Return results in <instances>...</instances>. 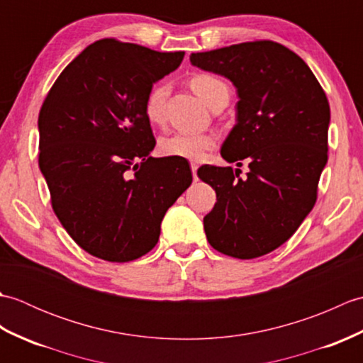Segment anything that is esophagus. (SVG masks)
Here are the masks:
<instances>
[{
    "label": "esophagus",
    "instance_id": "34e87169",
    "mask_svg": "<svg viewBox=\"0 0 363 363\" xmlns=\"http://www.w3.org/2000/svg\"><path fill=\"white\" fill-rule=\"evenodd\" d=\"M196 172H198V165H196V164H191V173H194V179H195V181L198 179Z\"/></svg>",
    "mask_w": 363,
    "mask_h": 363
}]
</instances>
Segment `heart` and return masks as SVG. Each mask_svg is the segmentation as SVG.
Wrapping results in <instances>:
<instances>
[{
	"mask_svg": "<svg viewBox=\"0 0 363 363\" xmlns=\"http://www.w3.org/2000/svg\"><path fill=\"white\" fill-rule=\"evenodd\" d=\"M190 89L213 109L215 106L229 101V86L211 73H198L190 78ZM168 95L167 84L154 86L145 101V115L152 125H160L165 118V99ZM217 143L213 134H182L165 135L159 140V151L167 157L199 160Z\"/></svg>",
	"mask_w": 363,
	"mask_h": 363,
	"instance_id": "b5f03b06",
	"label": "heart"
}]
</instances>
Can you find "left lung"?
<instances>
[{
    "label": "left lung",
    "instance_id": "8db88e82",
    "mask_svg": "<svg viewBox=\"0 0 363 363\" xmlns=\"http://www.w3.org/2000/svg\"><path fill=\"white\" fill-rule=\"evenodd\" d=\"M190 62L235 86L237 125L221 156L250 162L243 179L233 167L198 168L217 194L204 217L207 242L230 257H260L287 242L317 201L328 162L326 94L298 54L272 40L194 52Z\"/></svg>",
    "mask_w": 363,
    "mask_h": 363
}]
</instances>
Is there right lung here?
Masks as SVG:
<instances>
[{
	"mask_svg": "<svg viewBox=\"0 0 363 363\" xmlns=\"http://www.w3.org/2000/svg\"><path fill=\"white\" fill-rule=\"evenodd\" d=\"M184 54L103 38L64 68L42 104L38 167L52 211L98 259L123 264L150 252L194 179L187 159L150 156L156 138L145 115L152 84Z\"/></svg>",
	"mask_w": 363,
	"mask_h": 363,
	"instance_id": "1",
	"label": "right lung"
}]
</instances>
